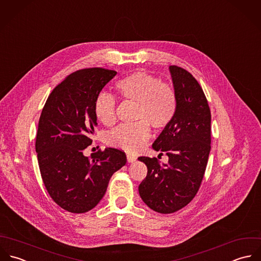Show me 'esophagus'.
I'll list each match as a JSON object with an SVG mask.
<instances>
[{
  "instance_id": "esophagus-1",
  "label": "esophagus",
  "mask_w": 261,
  "mask_h": 261,
  "mask_svg": "<svg viewBox=\"0 0 261 261\" xmlns=\"http://www.w3.org/2000/svg\"><path fill=\"white\" fill-rule=\"evenodd\" d=\"M126 159H127V162L128 163H134L136 160H137V157L133 156V155H127L126 156Z\"/></svg>"
}]
</instances>
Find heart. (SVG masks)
I'll list each match as a JSON object with an SVG mask.
<instances>
[{
  "instance_id": "b5f03b06",
  "label": "heart",
  "mask_w": 261,
  "mask_h": 261,
  "mask_svg": "<svg viewBox=\"0 0 261 261\" xmlns=\"http://www.w3.org/2000/svg\"><path fill=\"white\" fill-rule=\"evenodd\" d=\"M119 95L137 103L135 123L117 126L107 137L108 143L129 153L138 152L151 135L150 126L156 130L166 128L173 120L177 109V97L173 87L148 73H132L115 84ZM115 99L108 93L101 92L94 101V114L104 125L115 121Z\"/></svg>"
}]
</instances>
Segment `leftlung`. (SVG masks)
<instances>
[{"label": "left lung", "mask_w": 261, "mask_h": 261, "mask_svg": "<svg viewBox=\"0 0 261 261\" xmlns=\"http://www.w3.org/2000/svg\"><path fill=\"white\" fill-rule=\"evenodd\" d=\"M169 70L177 109L172 122L152 146L168 156V163L160 164L157 158H139L148 168L139 186L140 196L160 214L175 213L193 199L211 151V110L202 89L186 70L177 66H170Z\"/></svg>", "instance_id": "8db88e82"}]
</instances>
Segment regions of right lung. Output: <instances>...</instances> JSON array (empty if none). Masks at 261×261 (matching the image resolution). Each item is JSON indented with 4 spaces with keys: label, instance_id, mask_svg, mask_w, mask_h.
<instances>
[{
    "label": "right lung",
    "instance_id": "right-lung-1",
    "mask_svg": "<svg viewBox=\"0 0 261 261\" xmlns=\"http://www.w3.org/2000/svg\"><path fill=\"white\" fill-rule=\"evenodd\" d=\"M116 74L91 68L69 75L53 90L39 118L35 150L44 186L57 204L74 214L95 207L111 176L126 163L114 148L90 158L83 154L97 126L95 98Z\"/></svg>",
    "mask_w": 261,
    "mask_h": 261
}]
</instances>
